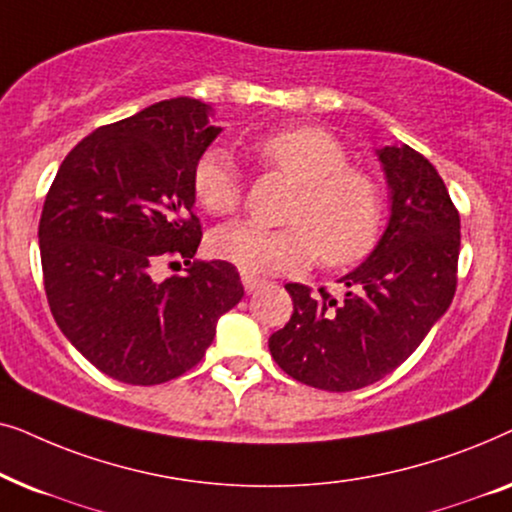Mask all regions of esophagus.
<instances>
[{
    "instance_id": "34e87169",
    "label": "esophagus",
    "mask_w": 512,
    "mask_h": 512,
    "mask_svg": "<svg viewBox=\"0 0 512 512\" xmlns=\"http://www.w3.org/2000/svg\"><path fill=\"white\" fill-rule=\"evenodd\" d=\"M242 284H244V291L254 293V291L261 289V286H263L265 282H263V279L254 277V275H247V272H242Z\"/></svg>"
}]
</instances>
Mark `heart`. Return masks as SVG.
<instances>
[{
	"label": "heart",
	"instance_id": "1",
	"mask_svg": "<svg viewBox=\"0 0 512 512\" xmlns=\"http://www.w3.org/2000/svg\"><path fill=\"white\" fill-rule=\"evenodd\" d=\"M251 151L268 172L296 184L284 228L233 223L214 230L209 249L247 275L300 272L321 258L326 268H347L366 258L380 240L384 193L363 167L349 165L347 146L317 125H291L254 139ZM195 202L212 216L235 214L242 177L233 156L209 146L191 174Z\"/></svg>",
	"mask_w": 512,
	"mask_h": 512
}]
</instances>
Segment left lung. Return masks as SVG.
<instances>
[{"label": "left lung", "mask_w": 512, "mask_h": 512, "mask_svg": "<svg viewBox=\"0 0 512 512\" xmlns=\"http://www.w3.org/2000/svg\"><path fill=\"white\" fill-rule=\"evenodd\" d=\"M391 188L380 244L340 279L342 298L286 284L293 314L270 354L293 380L354 391L394 373L422 345L457 291L459 212L429 160L410 146L377 151Z\"/></svg>", "instance_id": "8db88e82"}]
</instances>
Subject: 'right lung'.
<instances>
[{
  "label": "right lung",
  "instance_id": "add662e5",
  "mask_svg": "<svg viewBox=\"0 0 512 512\" xmlns=\"http://www.w3.org/2000/svg\"><path fill=\"white\" fill-rule=\"evenodd\" d=\"M191 97L102 125L62 160L39 221L53 319L104 375L170 382L198 366L221 314L240 303V272L195 261L202 240L191 174L221 128ZM160 264L181 276L157 277Z\"/></svg>",
  "mask_w": 512,
  "mask_h": 512
}]
</instances>
